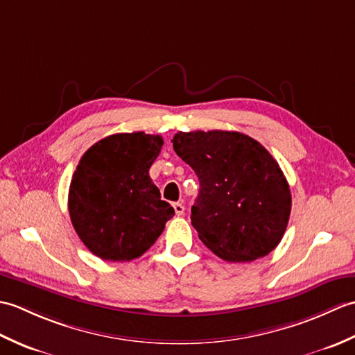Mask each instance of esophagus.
Segmentation results:
<instances>
[{"label": "esophagus", "mask_w": 355, "mask_h": 355, "mask_svg": "<svg viewBox=\"0 0 355 355\" xmlns=\"http://www.w3.org/2000/svg\"><path fill=\"white\" fill-rule=\"evenodd\" d=\"M173 210H175V214L178 216H182L184 214V206L182 205V202H173Z\"/></svg>", "instance_id": "obj_1"}]
</instances>
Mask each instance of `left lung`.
I'll return each mask as SVG.
<instances>
[{
    "label": "left lung",
    "instance_id": "obj_1",
    "mask_svg": "<svg viewBox=\"0 0 355 355\" xmlns=\"http://www.w3.org/2000/svg\"><path fill=\"white\" fill-rule=\"evenodd\" d=\"M172 143L200 180L191 221L202 244L227 262L275 250L288 224L291 193L268 150L236 131H180Z\"/></svg>",
    "mask_w": 355,
    "mask_h": 355
}]
</instances>
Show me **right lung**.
<instances>
[{"mask_svg":"<svg viewBox=\"0 0 355 355\" xmlns=\"http://www.w3.org/2000/svg\"><path fill=\"white\" fill-rule=\"evenodd\" d=\"M162 146L160 135L122 132L82 155L70 183L69 212L82 243L101 259L139 258L175 214L149 177Z\"/></svg>","mask_w":355,"mask_h":355,"instance_id":"1","label":"right lung"}]
</instances>
